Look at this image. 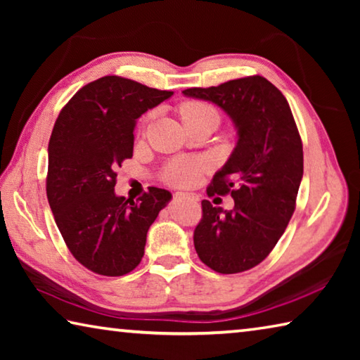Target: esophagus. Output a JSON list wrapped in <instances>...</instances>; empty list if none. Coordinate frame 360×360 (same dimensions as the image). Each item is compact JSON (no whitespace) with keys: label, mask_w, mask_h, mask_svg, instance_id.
<instances>
[{"label":"esophagus","mask_w":360,"mask_h":360,"mask_svg":"<svg viewBox=\"0 0 360 360\" xmlns=\"http://www.w3.org/2000/svg\"><path fill=\"white\" fill-rule=\"evenodd\" d=\"M174 200H197V195L187 193V192H176Z\"/></svg>","instance_id":"esophagus-1"}]
</instances>
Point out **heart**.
Instances as JSON below:
<instances>
[{"mask_svg": "<svg viewBox=\"0 0 360 360\" xmlns=\"http://www.w3.org/2000/svg\"><path fill=\"white\" fill-rule=\"evenodd\" d=\"M214 114L216 109L200 101H187L181 105L182 120L188 124L202 115ZM208 168V163L203 158H176L163 172V179L174 186H191L200 179V176Z\"/></svg>", "mask_w": 360, "mask_h": 360, "instance_id": "1", "label": "heart"}]
</instances>
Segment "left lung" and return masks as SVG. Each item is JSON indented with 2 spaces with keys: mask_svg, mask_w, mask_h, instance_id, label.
Here are the masks:
<instances>
[{
  "mask_svg": "<svg viewBox=\"0 0 360 360\" xmlns=\"http://www.w3.org/2000/svg\"><path fill=\"white\" fill-rule=\"evenodd\" d=\"M182 94L221 108L238 136L208 187L210 197L230 193L235 208L224 211L203 200L195 251L222 275L246 271L271 252L294 214L303 178V146L294 115L284 95L262 76Z\"/></svg>",
  "mask_w": 360,
  "mask_h": 360,
  "instance_id": "8db88e82",
  "label": "left lung"
}]
</instances>
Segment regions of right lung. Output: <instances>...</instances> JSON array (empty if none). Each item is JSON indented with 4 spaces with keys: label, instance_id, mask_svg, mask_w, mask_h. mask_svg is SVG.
Wrapping results in <instances>:
<instances>
[{
    "label": "right lung",
    "instance_id": "add662e5",
    "mask_svg": "<svg viewBox=\"0 0 360 360\" xmlns=\"http://www.w3.org/2000/svg\"><path fill=\"white\" fill-rule=\"evenodd\" d=\"M173 92L119 76L96 79L72 96L49 141L47 200L79 264L105 276L139 265L148 230L172 200L150 187L136 202L114 192L115 169L133 157L136 120Z\"/></svg>",
    "mask_w": 360,
    "mask_h": 360
}]
</instances>
